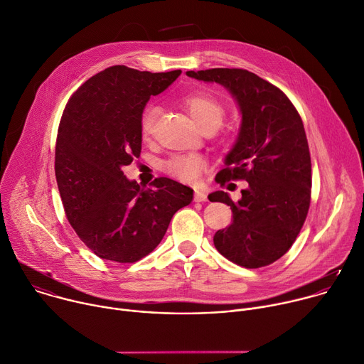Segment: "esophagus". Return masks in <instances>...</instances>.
Here are the masks:
<instances>
[{
	"instance_id": "1",
	"label": "esophagus",
	"mask_w": 364,
	"mask_h": 364,
	"mask_svg": "<svg viewBox=\"0 0 364 364\" xmlns=\"http://www.w3.org/2000/svg\"><path fill=\"white\" fill-rule=\"evenodd\" d=\"M194 201H207V194L204 193V191H201V190H196V193H194Z\"/></svg>"
}]
</instances>
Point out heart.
Masks as SVG:
<instances>
[{"label": "heart", "mask_w": 364, "mask_h": 364, "mask_svg": "<svg viewBox=\"0 0 364 364\" xmlns=\"http://www.w3.org/2000/svg\"><path fill=\"white\" fill-rule=\"evenodd\" d=\"M183 104L196 121V124L203 130H214L217 132L225 118L224 105L210 94L205 92H194L188 94L183 98ZM159 117V108L154 105L147 107L140 118V134L143 140H150L154 134L156 121ZM207 163L201 156L188 154V156H176L170 159L164 164V171L171 177L186 181L194 183L198 180L201 173L205 170Z\"/></svg>", "instance_id": "heart-1"}]
</instances>
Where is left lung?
I'll return each instance as SVG.
<instances>
[{
    "label": "left lung",
    "instance_id": "left-lung-1",
    "mask_svg": "<svg viewBox=\"0 0 364 364\" xmlns=\"http://www.w3.org/2000/svg\"><path fill=\"white\" fill-rule=\"evenodd\" d=\"M186 74L225 87L241 112L237 141L215 181L245 180L249 187L237 203L224 191L208 196L232 211L231 224L214 234V246L241 267L269 266L293 246L310 207L311 160L301 117L280 88L247 70Z\"/></svg>",
    "mask_w": 364,
    "mask_h": 364
}]
</instances>
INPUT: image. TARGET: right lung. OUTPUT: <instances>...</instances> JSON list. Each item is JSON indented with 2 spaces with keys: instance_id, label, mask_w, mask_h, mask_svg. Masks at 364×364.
<instances>
[{
  "instance_id": "add662e5",
  "label": "right lung",
  "mask_w": 364,
  "mask_h": 364,
  "mask_svg": "<svg viewBox=\"0 0 364 364\" xmlns=\"http://www.w3.org/2000/svg\"><path fill=\"white\" fill-rule=\"evenodd\" d=\"M181 70L149 73L114 65L87 80L68 100L55 144V178L65 215L100 259L136 263L163 240L193 190L159 177L150 188L126 178L140 157V118L151 95Z\"/></svg>"
}]
</instances>
